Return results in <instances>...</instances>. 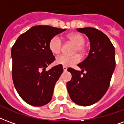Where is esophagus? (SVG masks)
I'll return each mask as SVG.
<instances>
[{"label": "esophagus", "instance_id": "1", "mask_svg": "<svg viewBox=\"0 0 124 124\" xmlns=\"http://www.w3.org/2000/svg\"><path fill=\"white\" fill-rule=\"evenodd\" d=\"M63 70H64V72H66V71H67V68L65 67V66H63Z\"/></svg>", "mask_w": 124, "mask_h": 124}]
</instances>
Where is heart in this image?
I'll list each match as a JSON object with an SVG mask.
<instances>
[{
    "label": "heart",
    "instance_id": "b5f03b06",
    "mask_svg": "<svg viewBox=\"0 0 124 124\" xmlns=\"http://www.w3.org/2000/svg\"><path fill=\"white\" fill-rule=\"evenodd\" d=\"M68 39L76 45L74 50L75 52H78L80 53H83L84 52L83 44L85 42V38L83 36L78 33L72 34L68 36ZM62 42L61 38L58 35L52 37L49 42V49L52 53L56 55L59 54L62 50ZM80 56L78 54L74 56L61 55L57 57L56 59V63L57 64L62 65L65 67H68L78 63L80 61Z\"/></svg>",
    "mask_w": 124,
    "mask_h": 124
}]
</instances>
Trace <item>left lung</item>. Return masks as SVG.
Wrapping results in <instances>:
<instances>
[{"mask_svg":"<svg viewBox=\"0 0 124 124\" xmlns=\"http://www.w3.org/2000/svg\"><path fill=\"white\" fill-rule=\"evenodd\" d=\"M90 40L88 56L78 66L82 70L68 69L72 74L66 84L68 93L74 103L82 106L95 104L109 88L116 67L115 49L108 37L101 31L90 27L77 28ZM86 71L85 73L83 72Z\"/></svg>","mask_w":124,"mask_h":124,"instance_id":"left-lung-1","label":"left lung"}]
</instances>
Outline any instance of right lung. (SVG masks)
I'll return each instance as SVG.
<instances>
[{"label":"right lung","instance_id":"right-lung-1","mask_svg":"<svg viewBox=\"0 0 124 124\" xmlns=\"http://www.w3.org/2000/svg\"><path fill=\"white\" fill-rule=\"evenodd\" d=\"M65 31L50 26H34L21 34L12 46L13 83L21 98L31 106H42L51 100L63 68L57 65L46 71L55 60L49 42Z\"/></svg>","mask_w":124,"mask_h":124}]
</instances>
